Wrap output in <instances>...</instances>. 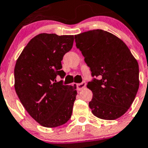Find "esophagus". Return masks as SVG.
Here are the masks:
<instances>
[{"label": "esophagus", "mask_w": 148, "mask_h": 148, "mask_svg": "<svg viewBox=\"0 0 148 148\" xmlns=\"http://www.w3.org/2000/svg\"><path fill=\"white\" fill-rule=\"evenodd\" d=\"M86 83L83 81L81 83H79V84L77 85V88L78 91H81V90H83L86 87Z\"/></svg>", "instance_id": "esophagus-1"}]
</instances>
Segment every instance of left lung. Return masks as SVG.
<instances>
[{
    "label": "left lung",
    "mask_w": 148,
    "mask_h": 148,
    "mask_svg": "<svg viewBox=\"0 0 148 148\" xmlns=\"http://www.w3.org/2000/svg\"><path fill=\"white\" fill-rule=\"evenodd\" d=\"M93 79L87 84L93 96L88 103L99 119L115 120L130 107L139 86L138 64L120 38L103 29L74 36Z\"/></svg>",
    "instance_id": "1"
}]
</instances>
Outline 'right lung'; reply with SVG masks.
Instances as JSON below:
<instances>
[{
	"label": "right lung",
	"instance_id": "add662e5",
	"mask_svg": "<svg viewBox=\"0 0 148 148\" xmlns=\"http://www.w3.org/2000/svg\"><path fill=\"white\" fill-rule=\"evenodd\" d=\"M74 36L41 33L24 47L15 64V89L29 115L45 127H56L71 119L76 86H65L61 70L64 55L73 47Z\"/></svg>",
	"mask_w": 148,
	"mask_h": 148
}]
</instances>
